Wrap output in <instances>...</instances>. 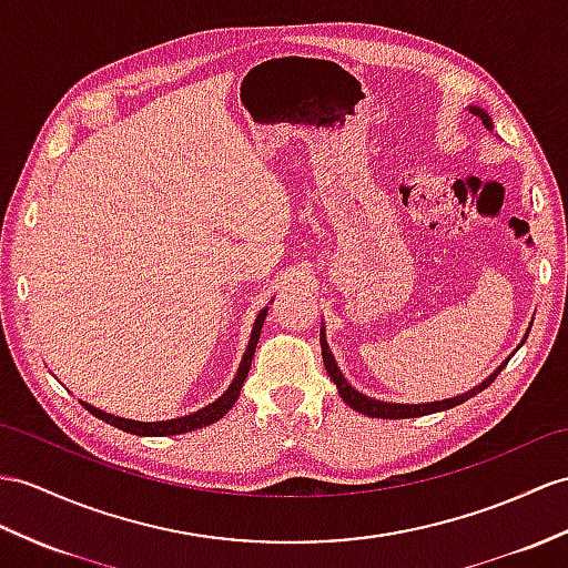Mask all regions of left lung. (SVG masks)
Instances as JSON below:
<instances>
[{
  "instance_id": "obj_1",
  "label": "left lung",
  "mask_w": 568,
  "mask_h": 568,
  "mask_svg": "<svg viewBox=\"0 0 568 568\" xmlns=\"http://www.w3.org/2000/svg\"><path fill=\"white\" fill-rule=\"evenodd\" d=\"M473 113L484 122V128L491 130V118L484 113L481 108H469ZM321 347H323V362H325V371L327 376L337 383V390L342 395L344 403H347L352 409L366 414V417H376V419H412V417H424V414H432V412H444V409H450L455 405H463L465 399L475 397L477 393H481L484 388H489V385L494 383V378L499 376V371L506 366H501L499 371L494 373V376H489L487 381H484L481 385H477V388H473L465 395H458V397H450V399H440V403H428V405H395V403H381V399H371L362 393H356L352 385L344 381V376L339 373L337 364H335V356H332L327 342H325V329H321Z\"/></svg>"
}]
</instances>
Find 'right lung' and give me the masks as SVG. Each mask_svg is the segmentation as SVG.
<instances>
[{"mask_svg": "<svg viewBox=\"0 0 568 568\" xmlns=\"http://www.w3.org/2000/svg\"><path fill=\"white\" fill-rule=\"evenodd\" d=\"M265 315L267 311H262L257 315L255 321V327H253V335H251V344H247V349L243 354V362L239 366V373L236 378H233V383L229 385V390L221 395L219 399H214L212 405H206L204 409L195 412V414H187V417H180V419H169V422H132V419H122V417H113V414H105L101 409H95L87 403L84 405L93 417L103 419L105 424L115 426V428H122V432H130V434H136V436H175V434H187V432H195V428H202V426H210L214 422H219L224 414L236 405V399L241 395V388L243 383L247 378V371H251V364H253V356H255V347H257V339H260V329H262V323H265Z\"/></svg>", "mask_w": 568, "mask_h": 568, "instance_id": "obj_1", "label": "right lung"}]
</instances>
